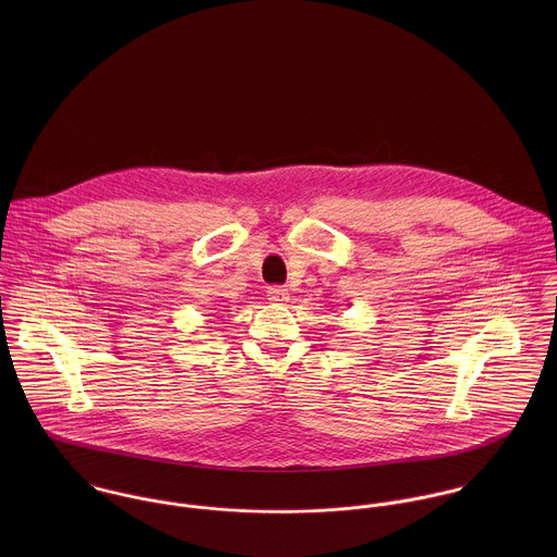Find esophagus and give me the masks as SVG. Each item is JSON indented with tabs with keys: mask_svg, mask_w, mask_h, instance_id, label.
Returning a JSON list of instances; mask_svg holds the SVG:
<instances>
[{
	"mask_svg": "<svg viewBox=\"0 0 557 557\" xmlns=\"http://www.w3.org/2000/svg\"><path fill=\"white\" fill-rule=\"evenodd\" d=\"M268 300L274 305H285L289 300V294L285 287H268Z\"/></svg>",
	"mask_w": 557,
	"mask_h": 557,
	"instance_id": "1",
	"label": "esophagus"
}]
</instances>
